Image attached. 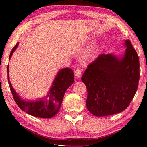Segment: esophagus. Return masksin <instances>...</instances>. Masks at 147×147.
I'll use <instances>...</instances> for the list:
<instances>
[{
  "instance_id": "esophagus-1",
  "label": "esophagus",
  "mask_w": 147,
  "mask_h": 147,
  "mask_svg": "<svg viewBox=\"0 0 147 147\" xmlns=\"http://www.w3.org/2000/svg\"><path fill=\"white\" fill-rule=\"evenodd\" d=\"M81 74H82V71L80 69H76L74 72V75H75V77L76 78H80Z\"/></svg>"
}]
</instances>
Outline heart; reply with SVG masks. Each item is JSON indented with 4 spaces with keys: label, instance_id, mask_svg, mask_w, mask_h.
Returning a JSON list of instances; mask_svg holds the SVG:
<instances>
[{
    "label": "heart",
    "instance_id": "obj_1",
    "mask_svg": "<svg viewBox=\"0 0 147 147\" xmlns=\"http://www.w3.org/2000/svg\"><path fill=\"white\" fill-rule=\"evenodd\" d=\"M84 57L86 61H92L96 57V50L95 48H90L85 53Z\"/></svg>",
    "mask_w": 147,
    "mask_h": 147
}]
</instances>
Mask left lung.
I'll return each instance as SVG.
<instances>
[{
    "label": "left lung",
    "mask_w": 147,
    "mask_h": 147,
    "mask_svg": "<svg viewBox=\"0 0 147 147\" xmlns=\"http://www.w3.org/2000/svg\"><path fill=\"white\" fill-rule=\"evenodd\" d=\"M123 56L101 54L82 77L88 96L86 107L95 116L117 114L128 107L138 88L140 62L129 40Z\"/></svg>",
    "instance_id": "1"
}]
</instances>
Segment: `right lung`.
Listing matches in <instances>:
<instances>
[{"label": "right lung", "instance_id": "obj_1", "mask_svg": "<svg viewBox=\"0 0 147 147\" xmlns=\"http://www.w3.org/2000/svg\"><path fill=\"white\" fill-rule=\"evenodd\" d=\"M19 43L12 49L9 55L10 60ZM9 65L7 66L8 82L14 100L22 111L33 116L40 118H51L58 113L64 93L74 83V73L71 69L65 67L58 71L52 86L47 95L42 98L34 100H24L18 94L9 80Z\"/></svg>", "mask_w": 147, "mask_h": 147}]
</instances>
